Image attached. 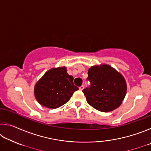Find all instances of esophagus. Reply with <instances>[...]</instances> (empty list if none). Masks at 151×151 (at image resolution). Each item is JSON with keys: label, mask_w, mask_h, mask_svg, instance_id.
I'll return each mask as SVG.
<instances>
[{"label": "esophagus", "mask_w": 151, "mask_h": 151, "mask_svg": "<svg viewBox=\"0 0 151 151\" xmlns=\"http://www.w3.org/2000/svg\"><path fill=\"white\" fill-rule=\"evenodd\" d=\"M79 89H80L81 91H83V89H84V86L83 85H82V86H81L80 87H79Z\"/></svg>", "instance_id": "obj_1"}]
</instances>
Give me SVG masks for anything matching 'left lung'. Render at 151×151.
I'll use <instances>...</instances> for the list:
<instances>
[{
	"mask_svg": "<svg viewBox=\"0 0 151 151\" xmlns=\"http://www.w3.org/2000/svg\"><path fill=\"white\" fill-rule=\"evenodd\" d=\"M86 80L90 85L83 92L91 106L99 111L110 112L121 105L127 93V84L123 76L111 66H92Z\"/></svg>",
	"mask_w": 151,
	"mask_h": 151,
	"instance_id": "obj_1",
	"label": "left lung"
}]
</instances>
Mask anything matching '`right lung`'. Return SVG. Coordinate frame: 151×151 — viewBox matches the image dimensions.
<instances>
[{
	"label": "right lung",
	"mask_w": 151,
	"mask_h": 151,
	"mask_svg": "<svg viewBox=\"0 0 151 151\" xmlns=\"http://www.w3.org/2000/svg\"><path fill=\"white\" fill-rule=\"evenodd\" d=\"M73 79L68 75L66 67L49 70L36 84V99L41 105L49 109L63 105L70 100L74 92L78 90L74 85Z\"/></svg>",
	"instance_id": "1"
}]
</instances>
